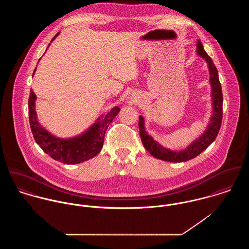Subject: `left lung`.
Returning a JSON list of instances; mask_svg holds the SVG:
<instances>
[{"instance_id": "left-lung-1", "label": "left lung", "mask_w": 249, "mask_h": 249, "mask_svg": "<svg viewBox=\"0 0 249 249\" xmlns=\"http://www.w3.org/2000/svg\"><path fill=\"white\" fill-rule=\"evenodd\" d=\"M196 53L202 57L207 65L210 73L209 81L211 85V97H212V115L209 123L205 127L203 133L195 139L188 146L181 150H173L163 146L161 143L154 140V138L145 130L144 119L142 116L139 117V130L142 144L145 149L155 158L168 161V162H185L196 157L203 150H205L217 136L222 121V92L221 85L218 79L217 70L213 64L211 57L205 52L203 45L199 40L196 43Z\"/></svg>"}]
</instances>
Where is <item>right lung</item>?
<instances>
[{
    "instance_id": "add662e5",
    "label": "right lung",
    "mask_w": 249,
    "mask_h": 249,
    "mask_svg": "<svg viewBox=\"0 0 249 249\" xmlns=\"http://www.w3.org/2000/svg\"><path fill=\"white\" fill-rule=\"evenodd\" d=\"M58 35L59 33L53 38L51 43ZM50 45L51 44H49L48 48ZM36 71V68L34 74ZM36 94L33 89H31L29 118L36 143L53 159L67 165L82 163L100 153L104 146L107 127L120 112V107H113L107 114L101 115L96 122L82 133L70 138H60L52 134L39 123L36 110Z\"/></svg>"
}]
</instances>
